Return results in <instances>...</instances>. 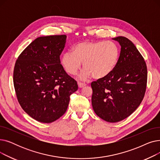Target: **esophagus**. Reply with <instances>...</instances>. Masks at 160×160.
Listing matches in <instances>:
<instances>
[{
  "label": "esophagus",
  "mask_w": 160,
  "mask_h": 160,
  "mask_svg": "<svg viewBox=\"0 0 160 160\" xmlns=\"http://www.w3.org/2000/svg\"><path fill=\"white\" fill-rule=\"evenodd\" d=\"M78 87L80 88H82L83 87H85L86 86V83H81V82H78Z\"/></svg>",
  "instance_id": "obj_1"
}]
</instances>
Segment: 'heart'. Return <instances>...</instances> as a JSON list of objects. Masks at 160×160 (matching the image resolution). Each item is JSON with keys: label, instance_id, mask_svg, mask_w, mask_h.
<instances>
[{"label": "heart", "instance_id": "heart-1", "mask_svg": "<svg viewBox=\"0 0 160 160\" xmlns=\"http://www.w3.org/2000/svg\"><path fill=\"white\" fill-rule=\"evenodd\" d=\"M73 52L63 53L61 63L69 74H77L82 62L85 69L80 78L86 80L91 76L95 79H102L112 73L120 57L119 46L111 41H86L76 44Z\"/></svg>", "mask_w": 160, "mask_h": 160}]
</instances>
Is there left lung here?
<instances>
[{
    "mask_svg": "<svg viewBox=\"0 0 160 160\" xmlns=\"http://www.w3.org/2000/svg\"><path fill=\"white\" fill-rule=\"evenodd\" d=\"M112 39L121 47L119 60L112 74L91 83V102L99 117L117 122L127 118L141 103L147 88V68L130 40L122 36Z\"/></svg>",
    "mask_w": 160,
    "mask_h": 160,
    "instance_id": "1",
    "label": "left lung"
}]
</instances>
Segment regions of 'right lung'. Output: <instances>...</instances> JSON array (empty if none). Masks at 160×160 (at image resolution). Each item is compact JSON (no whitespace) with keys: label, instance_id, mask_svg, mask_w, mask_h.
I'll use <instances>...</instances> for the list:
<instances>
[{"label":"right lung","instance_id":"right-lung-1","mask_svg":"<svg viewBox=\"0 0 160 160\" xmlns=\"http://www.w3.org/2000/svg\"><path fill=\"white\" fill-rule=\"evenodd\" d=\"M65 35L39 37L25 48L17 60L13 84L23 110L35 120L50 123L67 111L70 95L78 84L65 71L60 56Z\"/></svg>","mask_w":160,"mask_h":160}]
</instances>
